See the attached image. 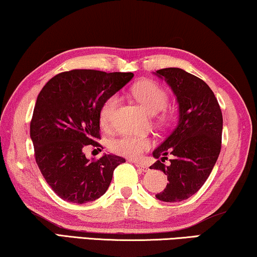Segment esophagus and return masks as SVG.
Segmentation results:
<instances>
[{
	"label": "esophagus",
	"mask_w": 257,
	"mask_h": 257,
	"mask_svg": "<svg viewBox=\"0 0 257 257\" xmlns=\"http://www.w3.org/2000/svg\"><path fill=\"white\" fill-rule=\"evenodd\" d=\"M135 166H136L137 168H140V170H141L142 172H147V171H149L148 166H145L144 164H142V163H135Z\"/></svg>",
	"instance_id": "1"
}]
</instances>
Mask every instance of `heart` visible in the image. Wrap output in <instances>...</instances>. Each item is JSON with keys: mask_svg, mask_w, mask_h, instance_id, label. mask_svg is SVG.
I'll return each instance as SVG.
<instances>
[{"mask_svg": "<svg viewBox=\"0 0 257 257\" xmlns=\"http://www.w3.org/2000/svg\"><path fill=\"white\" fill-rule=\"evenodd\" d=\"M133 94L137 101L148 110L149 113L156 114L164 108L167 101V93L158 84L151 80H144L133 87ZM118 95H109L102 102L99 110V118L102 125H108L118 105ZM152 141L145 136L124 135L120 139L114 140L110 143V149L117 155L128 157L132 159H139L145 151L151 148Z\"/></svg>", "mask_w": 257, "mask_h": 257, "instance_id": "b5f03b06", "label": "heart"}]
</instances>
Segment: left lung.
I'll return each instance as SVG.
<instances>
[{"instance_id":"left-lung-1","label":"left lung","mask_w":257,"mask_h":257,"mask_svg":"<svg viewBox=\"0 0 257 257\" xmlns=\"http://www.w3.org/2000/svg\"><path fill=\"white\" fill-rule=\"evenodd\" d=\"M153 74L170 85L179 107L177 127L152 152L158 160L150 168L164 172L168 180L166 188L156 197L181 202L197 193L211 173L221 148L223 115L204 80L180 68L160 69ZM167 154L174 158L166 167L161 162Z\"/></svg>"}]
</instances>
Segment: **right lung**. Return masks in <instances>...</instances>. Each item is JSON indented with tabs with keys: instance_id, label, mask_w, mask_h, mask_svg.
Instances as JSON below:
<instances>
[{
	"instance_id": "add662e5",
	"label": "right lung",
	"mask_w": 257,
	"mask_h": 257,
	"mask_svg": "<svg viewBox=\"0 0 257 257\" xmlns=\"http://www.w3.org/2000/svg\"><path fill=\"white\" fill-rule=\"evenodd\" d=\"M133 77V72L76 69L54 76L40 91L30 136L41 174L62 200L77 204L97 200L108 189L115 167L125 163L112 153L87 159L83 150L99 145L102 102Z\"/></svg>"
}]
</instances>
